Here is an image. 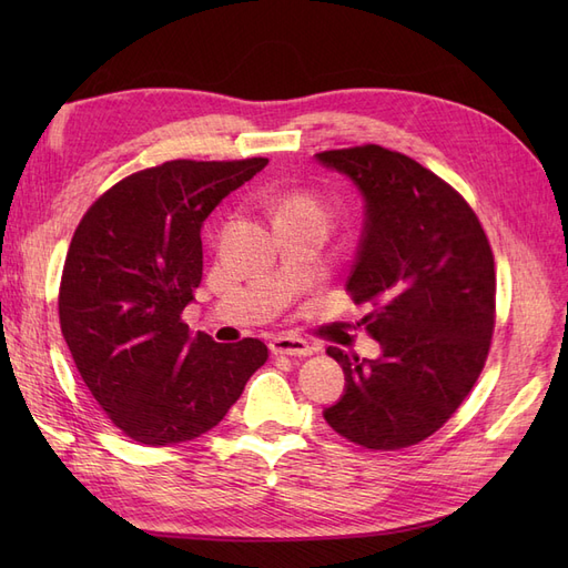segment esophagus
Instances as JSON below:
<instances>
[{
  "label": "esophagus",
  "mask_w": 568,
  "mask_h": 568,
  "mask_svg": "<svg viewBox=\"0 0 568 568\" xmlns=\"http://www.w3.org/2000/svg\"><path fill=\"white\" fill-rule=\"evenodd\" d=\"M270 351L274 355H291V357H307L313 355L315 348L311 346V343L298 338V336H274L270 341Z\"/></svg>",
  "instance_id": "esophagus-1"
}]
</instances>
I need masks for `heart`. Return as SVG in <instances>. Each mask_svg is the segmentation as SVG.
<instances>
[{"label":"heart","instance_id":"b5f03b06","mask_svg":"<svg viewBox=\"0 0 568 568\" xmlns=\"http://www.w3.org/2000/svg\"><path fill=\"white\" fill-rule=\"evenodd\" d=\"M286 213H305V215H317L324 217L322 203L311 194H291L280 201V215Z\"/></svg>","mask_w":568,"mask_h":568}]
</instances>
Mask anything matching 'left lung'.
Masks as SVG:
<instances>
[{
	"instance_id": "8db88e82",
	"label": "left lung",
	"mask_w": 568,
	"mask_h": 568,
	"mask_svg": "<svg viewBox=\"0 0 568 568\" xmlns=\"http://www.w3.org/2000/svg\"><path fill=\"white\" fill-rule=\"evenodd\" d=\"M363 199L346 288L367 303L379 357L329 346L346 376L322 415L372 450L415 445L450 419L484 369L495 326V265L478 217L450 184L398 151L367 144L315 153Z\"/></svg>"
}]
</instances>
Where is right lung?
<instances>
[{
    "label": "right lung",
    "mask_w": 568,
    "mask_h": 568,
    "mask_svg": "<svg viewBox=\"0 0 568 568\" xmlns=\"http://www.w3.org/2000/svg\"><path fill=\"white\" fill-rule=\"evenodd\" d=\"M267 159L168 161L111 186L65 255L59 317L75 367L136 443L175 445L217 426L265 365L263 341L189 334L203 274L201 227Z\"/></svg>",
    "instance_id": "right-lung-1"
}]
</instances>
